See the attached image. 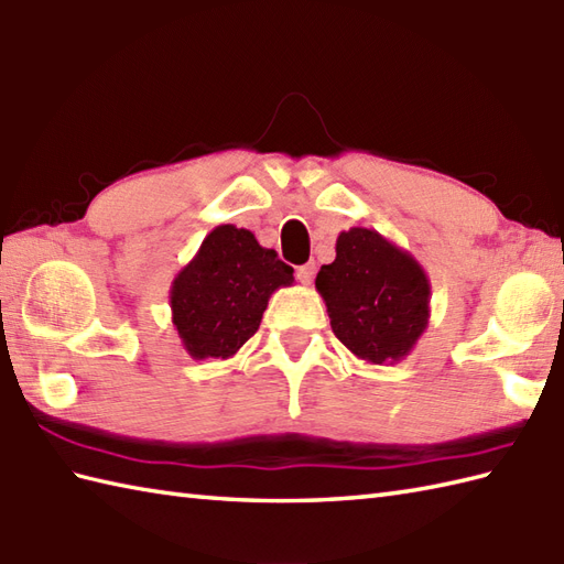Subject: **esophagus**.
<instances>
[{
  "instance_id": "34e87169",
  "label": "esophagus",
  "mask_w": 564,
  "mask_h": 564,
  "mask_svg": "<svg viewBox=\"0 0 564 564\" xmlns=\"http://www.w3.org/2000/svg\"><path fill=\"white\" fill-rule=\"evenodd\" d=\"M295 275H297V281H301L303 285L313 283V279H315V261H307V263H303V267H297Z\"/></svg>"
}]
</instances>
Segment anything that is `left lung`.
Returning a JSON list of instances; mask_svg holds the SVG:
<instances>
[{
    "mask_svg": "<svg viewBox=\"0 0 564 564\" xmlns=\"http://www.w3.org/2000/svg\"><path fill=\"white\" fill-rule=\"evenodd\" d=\"M315 289L332 332L366 364L402 361L429 327L431 283L422 263L368 227L339 232L337 259L319 269Z\"/></svg>",
    "mask_w": 564,
    "mask_h": 564,
    "instance_id": "obj_1",
    "label": "left lung"
}]
</instances>
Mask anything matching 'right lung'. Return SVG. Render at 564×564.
Wrapping results in <instances>:
<instances>
[{"label": "right lung", "instance_id": "right-lung-1", "mask_svg": "<svg viewBox=\"0 0 564 564\" xmlns=\"http://www.w3.org/2000/svg\"><path fill=\"white\" fill-rule=\"evenodd\" d=\"M293 285V269L245 227L218 225L174 275L172 325L196 361H227L259 329L269 297Z\"/></svg>", "mask_w": 564, "mask_h": 564}]
</instances>
